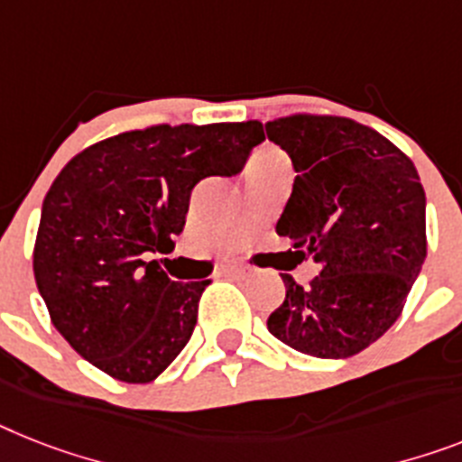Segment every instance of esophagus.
<instances>
[{
	"label": "esophagus",
	"mask_w": 462,
	"mask_h": 462,
	"mask_svg": "<svg viewBox=\"0 0 462 462\" xmlns=\"http://www.w3.org/2000/svg\"><path fill=\"white\" fill-rule=\"evenodd\" d=\"M222 273H226V276H234V278H243V276H247V273H250V266H245V264H226V266H222Z\"/></svg>",
	"instance_id": "34e87169"
}]
</instances>
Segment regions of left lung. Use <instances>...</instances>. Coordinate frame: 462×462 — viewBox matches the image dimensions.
I'll use <instances>...</instances> for the list:
<instances>
[{
    "mask_svg": "<svg viewBox=\"0 0 462 462\" xmlns=\"http://www.w3.org/2000/svg\"><path fill=\"white\" fill-rule=\"evenodd\" d=\"M266 136L297 171L276 234L321 264L304 288L283 273L269 333L316 359L354 356L394 326L428 254L418 170L349 117H278Z\"/></svg>",
    "mask_w": 462,
    "mask_h": 462,
    "instance_id": "8db88e82",
    "label": "left lung"
}]
</instances>
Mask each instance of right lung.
Returning a JSON list of instances; mask_svg holds the SVG:
<instances>
[{
  "mask_svg": "<svg viewBox=\"0 0 462 462\" xmlns=\"http://www.w3.org/2000/svg\"><path fill=\"white\" fill-rule=\"evenodd\" d=\"M264 141L262 122L155 125L68 162L42 205L32 269L51 323L122 383H151L190 340L209 281H171L148 253L184 231L193 186L231 177Z\"/></svg>",
  "mask_w": 462,
  "mask_h": 462,
  "instance_id": "1",
  "label": "right lung"
}]
</instances>
